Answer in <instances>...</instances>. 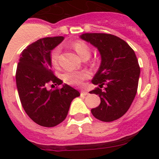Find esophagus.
Listing matches in <instances>:
<instances>
[{
  "label": "esophagus",
  "instance_id": "34e87169",
  "mask_svg": "<svg viewBox=\"0 0 159 159\" xmlns=\"http://www.w3.org/2000/svg\"><path fill=\"white\" fill-rule=\"evenodd\" d=\"M81 95H88V92L86 91H81Z\"/></svg>",
  "mask_w": 159,
  "mask_h": 159
}]
</instances>
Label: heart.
<instances>
[{
  "instance_id": "1",
  "label": "heart",
  "mask_w": 159,
  "mask_h": 159,
  "mask_svg": "<svg viewBox=\"0 0 159 159\" xmlns=\"http://www.w3.org/2000/svg\"><path fill=\"white\" fill-rule=\"evenodd\" d=\"M73 48L77 52V54L83 60L85 58H89L90 55H91V49L86 43L83 41H76L73 43ZM60 53V47L56 48L53 51H52L50 57H51L52 63L54 65H57L58 64ZM88 76H89L88 73L84 72V71H68V72L64 73L63 75V79H64V82L71 84V85H81L83 84V81L85 79L88 78Z\"/></svg>"
}]
</instances>
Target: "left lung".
<instances>
[{
    "label": "left lung",
    "instance_id": "8db88e82",
    "mask_svg": "<svg viewBox=\"0 0 159 159\" xmlns=\"http://www.w3.org/2000/svg\"><path fill=\"white\" fill-rule=\"evenodd\" d=\"M80 38L96 48L101 56L92 80L99 88L89 92L99 95L101 102L92 109V115L102 122L116 120L128 111L137 93L140 67L135 53L127 42L111 34L84 33Z\"/></svg>",
    "mask_w": 159,
    "mask_h": 159
}]
</instances>
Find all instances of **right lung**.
<instances>
[{"instance_id": "right-lung-1", "label": "right lung", "mask_w": 159, "mask_h": 159, "mask_svg": "<svg viewBox=\"0 0 159 159\" xmlns=\"http://www.w3.org/2000/svg\"><path fill=\"white\" fill-rule=\"evenodd\" d=\"M64 36L40 39L28 46L20 56L16 82L24 110L32 121L42 127H52L66 119L71 101L80 95L52 71L51 51L64 40Z\"/></svg>"}]
</instances>
